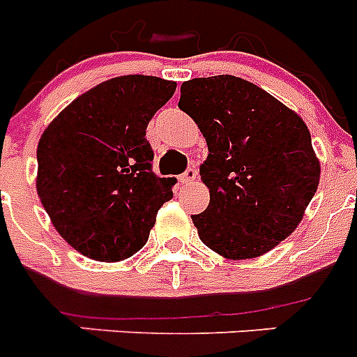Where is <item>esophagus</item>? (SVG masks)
<instances>
[{"label":"esophagus","mask_w":357,"mask_h":357,"mask_svg":"<svg viewBox=\"0 0 357 357\" xmlns=\"http://www.w3.org/2000/svg\"><path fill=\"white\" fill-rule=\"evenodd\" d=\"M197 176H198L197 169L188 168V169H185V173H182V175L178 176V182H181L182 185H188V184H191V182H193Z\"/></svg>","instance_id":"obj_1"}]
</instances>
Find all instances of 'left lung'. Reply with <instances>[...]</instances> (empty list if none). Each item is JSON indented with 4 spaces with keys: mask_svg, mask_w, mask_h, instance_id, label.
<instances>
[{
    "mask_svg": "<svg viewBox=\"0 0 357 357\" xmlns=\"http://www.w3.org/2000/svg\"><path fill=\"white\" fill-rule=\"evenodd\" d=\"M178 109L204 134L200 166L209 206L193 223L227 259H254L288 238L320 182L304 119L255 84L232 75L182 84Z\"/></svg>",
    "mask_w": 357,
    "mask_h": 357,
    "instance_id": "1",
    "label": "left lung"
}]
</instances>
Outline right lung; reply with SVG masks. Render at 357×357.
<instances>
[{
  "instance_id": "obj_1",
  "label": "right lung",
  "mask_w": 357,
  "mask_h": 357,
  "mask_svg": "<svg viewBox=\"0 0 357 357\" xmlns=\"http://www.w3.org/2000/svg\"><path fill=\"white\" fill-rule=\"evenodd\" d=\"M176 82L116 77L73 100L37 146V195L56 232L102 263L146 245L157 211L173 198L169 178L151 169L146 127Z\"/></svg>"
}]
</instances>
